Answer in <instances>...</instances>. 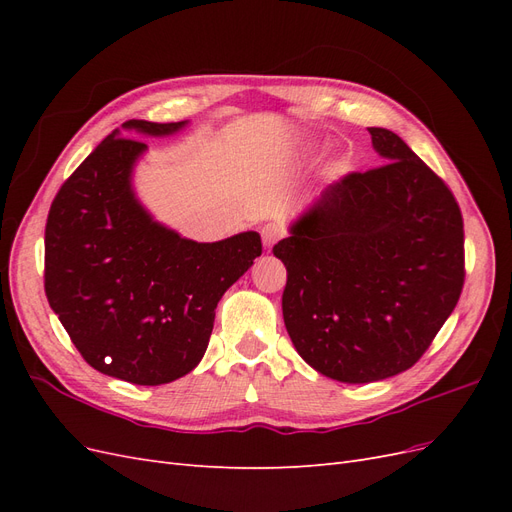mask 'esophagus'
Instances as JSON below:
<instances>
[{
	"mask_svg": "<svg viewBox=\"0 0 512 512\" xmlns=\"http://www.w3.org/2000/svg\"><path fill=\"white\" fill-rule=\"evenodd\" d=\"M260 237H262V243H265V247H271L273 243L282 239V226L275 224V222H269V224L262 226Z\"/></svg>",
	"mask_w": 512,
	"mask_h": 512,
	"instance_id": "obj_1",
	"label": "esophagus"
}]
</instances>
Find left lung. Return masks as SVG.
I'll return each instance as SVG.
<instances>
[{"instance_id":"left-lung-1","label":"left lung","mask_w":512,"mask_h":512,"mask_svg":"<svg viewBox=\"0 0 512 512\" xmlns=\"http://www.w3.org/2000/svg\"><path fill=\"white\" fill-rule=\"evenodd\" d=\"M369 134L386 164L333 181L273 245L288 273L282 312L294 348L350 384L410 369L466 280L453 192L395 132Z\"/></svg>"}]
</instances>
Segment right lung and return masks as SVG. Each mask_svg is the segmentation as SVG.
<instances>
[{
    "mask_svg": "<svg viewBox=\"0 0 512 512\" xmlns=\"http://www.w3.org/2000/svg\"><path fill=\"white\" fill-rule=\"evenodd\" d=\"M183 126L123 123L153 136ZM145 149L138 138L108 134L61 185L44 228V292L91 367L156 386L203 359L218 301L262 243L258 232L196 243L153 222L130 188Z\"/></svg>",
    "mask_w": 512,
    "mask_h": 512,
    "instance_id": "right-lung-1",
    "label": "right lung"
}]
</instances>
